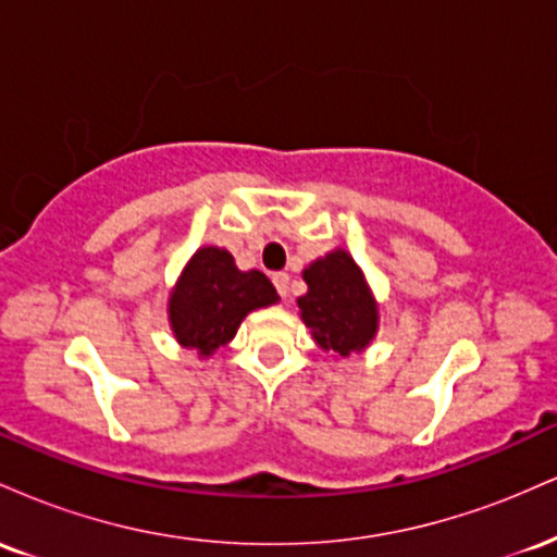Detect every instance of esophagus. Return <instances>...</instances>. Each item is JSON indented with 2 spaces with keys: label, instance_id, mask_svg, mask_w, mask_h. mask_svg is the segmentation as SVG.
<instances>
[{
  "label": "esophagus",
  "instance_id": "34e87169",
  "mask_svg": "<svg viewBox=\"0 0 557 557\" xmlns=\"http://www.w3.org/2000/svg\"><path fill=\"white\" fill-rule=\"evenodd\" d=\"M272 283L277 287V293L283 298H287V293H290V274L287 272H274L272 274Z\"/></svg>",
  "mask_w": 557,
  "mask_h": 557
}]
</instances>
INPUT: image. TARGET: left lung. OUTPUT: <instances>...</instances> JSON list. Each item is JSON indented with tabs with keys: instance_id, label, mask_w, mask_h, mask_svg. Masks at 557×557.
I'll return each mask as SVG.
<instances>
[{
	"instance_id": "1",
	"label": "left lung",
	"mask_w": 557,
	"mask_h": 557,
	"mask_svg": "<svg viewBox=\"0 0 557 557\" xmlns=\"http://www.w3.org/2000/svg\"><path fill=\"white\" fill-rule=\"evenodd\" d=\"M300 274L309 290L296 300L298 317L319 348L335 359L367 350L380 332V304L356 259L332 248Z\"/></svg>"
}]
</instances>
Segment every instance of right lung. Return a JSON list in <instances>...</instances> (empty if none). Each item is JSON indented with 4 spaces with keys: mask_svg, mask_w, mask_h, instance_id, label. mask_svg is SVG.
Instances as JSON below:
<instances>
[{
    "mask_svg": "<svg viewBox=\"0 0 557 557\" xmlns=\"http://www.w3.org/2000/svg\"><path fill=\"white\" fill-rule=\"evenodd\" d=\"M280 296L264 272L235 267L233 253L201 246L185 261L168 298V319L175 341L209 359L227 345L251 311L277 304Z\"/></svg>",
    "mask_w": 557,
    "mask_h": 557,
    "instance_id": "obj_1",
    "label": "right lung"
}]
</instances>
